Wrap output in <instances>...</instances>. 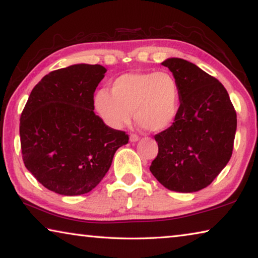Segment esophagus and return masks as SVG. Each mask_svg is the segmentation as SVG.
I'll use <instances>...</instances> for the list:
<instances>
[{
	"label": "esophagus",
	"mask_w": 258,
	"mask_h": 258,
	"mask_svg": "<svg viewBox=\"0 0 258 258\" xmlns=\"http://www.w3.org/2000/svg\"><path fill=\"white\" fill-rule=\"evenodd\" d=\"M138 141H139V136H138V135H136V134H132V135H130V142L135 143V142H138Z\"/></svg>",
	"instance_id": "34e87169"
}]
</instances>
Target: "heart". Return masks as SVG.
<instances>
[{"mask_svg": "<svg viewBox=\"0 0 258 258\" xmlns=\"http://www.w3.org/2000/svg\"><path fill=\"white\" fill-rule=\"evenodd\" d=\"M95 108L105 123L120 129L135 121L151 133L166 130L174 123L180 108V89L177 80L166 72H133L117 77L111 92L99 90Z\"/></svg>", "mask_w": 258, "mask_h": 258, "instance_id": "heart-1", "label": "heart"}]
</instances>
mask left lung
<instances>
[{
    "label": "left lung",
    "instance_id": "8db88e82",
    "mask_svg": "<svg viewBox=\"0 0 258 258\" xmlns=\"http://www.w3.org/2000/svg\"><path fill=\"white\" fill-rule=\"evenodd\" d=\"M162 65L179 84L180 108L174 123L154 136L159 152L150 170L168 189L197 192L230 161L236 113L224 86L197 65L180 58Z\"/></svg>",
    "mask_w": 258,
    "mask_h": 258
}]
</instances>
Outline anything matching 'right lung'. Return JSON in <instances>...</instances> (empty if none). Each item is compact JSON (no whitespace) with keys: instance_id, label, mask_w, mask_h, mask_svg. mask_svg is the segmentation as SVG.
I'll use <instances>...</instances> for the list:
<instances>
[{"instance_id":"add662e5","label":"right lung","mask_w":258,"mask_h":258,"mask_svg":"<svg viewBox=\"0 0 258 258\" xmlns=\"http://www.w3.org/2000/svg\"><path fill=\"white\" fill-rule=\"evenodd\" d=\"M105 73L104 66L88 64L50 72L23 109L19 134L25 167L54 193L90 192L106 175L116 150L129 141L94 112V94Z\"/></svg>"}]
</instances>
